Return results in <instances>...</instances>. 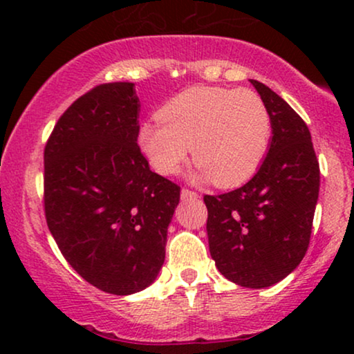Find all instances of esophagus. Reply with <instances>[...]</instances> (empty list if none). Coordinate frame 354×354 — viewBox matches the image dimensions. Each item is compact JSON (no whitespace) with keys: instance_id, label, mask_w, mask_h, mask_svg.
<instances>
[{"instance_id":"34e87169","label":"esophagus","mask_w":354,"mask_h":354,"mask_svg":"<svg viewBox=\"0 0 354 354\" xmlns=\"http://www.w3.org/2000/svg\"><path fill=\"white\" fill-rule=\"evenodd\" d=\"M180 198H182L183 201H187V200H196V198H198V193H196V192L188 190V188H182V192H180Z\"/></svg>"}]
</instances>
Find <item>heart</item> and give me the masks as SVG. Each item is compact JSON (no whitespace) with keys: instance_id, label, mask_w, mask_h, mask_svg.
<instances>
[{"instance_id":"b5f03b06","label":"heart","mask_w":354,"mask_h":354,"mask_svg":"<svg viewBox=\"0 0 354 354\" xmlns=\"http://www.w3.org/2000/svg\"><path fill=\"white\" fill-rule=\"evenodd\" d=\"M159 120H145L138 149L161 176H176L190 154L196 182L214 180L236 187L263 164L270 145L272 120L268 106L248 88L193 86L159 111Z\"/></svg>"}]
</instances>
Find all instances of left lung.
Masks as SVG:
<instances>
[{
	"label": "left lung",
	"instance_id": "8db88e82",
	"mask_svg": "<svg viewBox=\"0 0 354 354\" xmlns=\"http://www.w3.org/2000/svg\"><path fill=\"white\" fill-rule=\"evenodd\" d=\"M250 82L272 120L269 151L243 187L205 196L206 230L225 279L266 288L293 272L306 254L321 176L304 120L269 86Z\"/></svg>",
	"mask_w": 354,
	"mask_h": 354
}]
</instances>
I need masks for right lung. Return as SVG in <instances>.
Wrapping results in <instances>:
<instances>
[{"label":"right lung","mask_w":354,"mask_h":354,"mask_svg":"<svg viewBox=\"0 0 354 354\" xmlns=\"http://www.w3.org/2000/svg\"><path fill=\"white\" fill-rule=\"evenodd\" d=\"M135 84L95 86L61 115L45 147V216L75 272L113 295L156 280L180 188L137 145Z\"/></svg>","instance_id":"right-lung-1"}]
</instances>
